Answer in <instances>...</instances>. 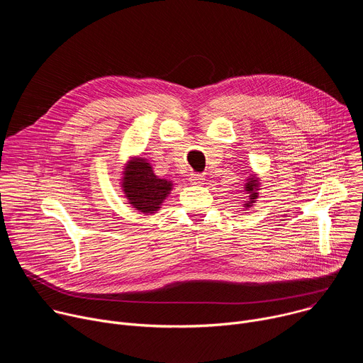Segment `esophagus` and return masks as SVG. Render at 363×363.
Here are the masks:
<instances>
[{"instance_id":"esophagus-1","label":"esophagus","mask_w":363,"mask_h":363,"mask_svg":"<svg viewBox=\"0 0 363 363\" xmlns=\"http://www.w3.org/2000/svg\"><path fill=\"white\" fill-rule=\"evenodd\" d=\"M189 181H191L192 185H202L203 181H205V178H203L201 174H192L191 178H189Z\"/></svg>"}]
</instances>
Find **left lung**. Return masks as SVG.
Listing matches in <instances>:
<instances>
[{"label":"left lung","instance_id":"1","mask_svg":"<svg viewBox=\"0 0 363 363\" xmlns=\"http://www.w3.org/2000/svg\"><path fill=\"white\" fill-rule=\"evenodd\" d=\"M245 188L250 194V202L245 203V206H250L251 202H254V199L258 196V192H257V188H258V184H257V179L255 178H250L248 182L245 184Z\"/></svg>","mask_w":363,"mask_h":363}]
</instances>
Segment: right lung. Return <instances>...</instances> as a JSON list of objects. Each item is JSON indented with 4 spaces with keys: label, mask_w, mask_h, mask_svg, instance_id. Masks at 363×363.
<instances>
[{
    "label": "right lung",
    "mask_w": 363,
    "mask_h": 363,
    "mask_svg": "<svg viewBox=\"0 0 363 363\" xmlns=\"http://www.w3.org/2000/svg\"><path fill=\"white\" fill-rule=\"evenodd\" d=\"M123 191L135 208L143 214H153L160 210L168 196L172 184L153 174L145 160H133L125 169Z\"/></svg>",
    "instance_id": "add662e5"
}]
</instances>
